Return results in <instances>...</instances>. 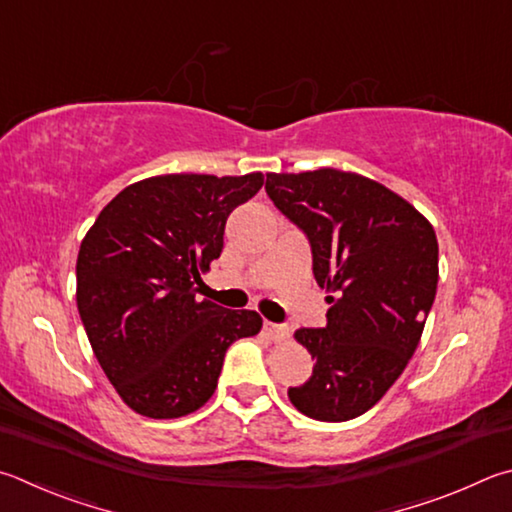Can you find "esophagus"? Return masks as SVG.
Here are the masks:
<instances>
[{"label": "esophagus", "mask_w": 512, "mask_h": 512, "mask_svg": "<svg viewBox=\"0 0 512 512\" xmlns=\"http://www.w3.org/2000/svg\"><path fill=\"white\" fill-rule=\"evenodd\" d=\"M264 331H266V336L271 338V340H275V342H282V340H286L288 336H291V331H288V327H284V324L266 322L264 324Z\"/></svg>", "instance_id": "esophagus-1"}]
</instances>
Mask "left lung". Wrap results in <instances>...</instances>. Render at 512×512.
I'll use <instances>...</instances> for the list:
<instances>
[{"label": "left lung", "mask_w": 512, "mask_h": 512, "mask_svg": "<svg viewBox=\"0 0 512 512\" xmlns=\"http://www.w3.org/2000/svg\"><path fill=\"white\" fill-rule=\"evenodd\" d=\"M271 201L311 241L327 327L297 329L313 376L288 389L304 416L351 421L387 394L414 356L439 282L430 221L383 183L320 167L266 174Z\"/></svg>", "instance_id": "8db88e82"}]
</instances>
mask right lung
Listing matches in <instances>:
<instances>
[{"label": "right lung", "mask_w": 512, "mask_h": 512, "mask_svg": "<svg viewBox=\"0 0 512 512\" xmlns=\"http://www.w3.org/2000/svg\"><path fill=\"white\" fill-rule=\"evenodd\" d=\"M264 174H163L127 185L82 239L76 300L109 383L136 414L179 418L215 394L232 342L257 336V311L199 300L194 284L224 248L232 210Z\"/></svg>", "instance_id": "1"}]
</instances>
